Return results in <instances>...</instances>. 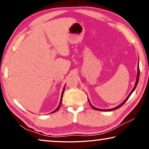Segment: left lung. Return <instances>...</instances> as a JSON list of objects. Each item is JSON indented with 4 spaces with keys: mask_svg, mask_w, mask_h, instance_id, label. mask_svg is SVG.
<instances>
[{
    "mask_svg": "<svg viewBox=\"0 0 149 149\" xmlns=\"http://www.w3.org/2000/svg\"><path fill=\"white\" fill-rule=\"evenodd\" d=\"M137 71H138V73H137V79H136V82H135V85L134 87H133V89H132V91H131V93H130V95L127 96V97L126 98V99H125L124 101H123L122 103H121V104H120L119 106H118V107H115V108H112V109H106V110H104V109H99V108H95V107H93V106L91 104V103L90 102V101H89V99H88V101H89V104H90V106H91V108H93V109H94V110H100V111H107V112H108V111H112V110H115L118 109V108H120L121 107H122V106L123 105V104H124V103H125L126 101H127V99H129L130 97V96H131V95L132 94V93H133V91H134V90L135 89V88H136V87H137V84H138V82H139V75H140V71H139V64H138V66H137Z\"/></svg>",
    "mask_w": 149,
    "mask_h": 149,
    "instance_id": "1",
    "label": "left lung"
}]
</instances>
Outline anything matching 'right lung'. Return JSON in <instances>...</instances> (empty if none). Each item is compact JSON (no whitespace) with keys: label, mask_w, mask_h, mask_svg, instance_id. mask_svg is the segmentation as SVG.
Returning <instances> with one entry per match:
<instances>
[{"label":"right lung","mask_w":149,"mask_h":149,"mask_svg":"<svg viewBox=\"0 0 149 149\" xmlns=\"http://www.w3.org/2000/svg\"><path fill=\"white\" fill-rule=\"evenodd\" d=\"M64 89H65V86L64 87V89H63V91H62V95H61V99H60V103H59V105H58V107H57V108L55 110H54L53 112H52V113H54V112H56V111H57L60 108V105H61V103H62V97H63V94H64ZM50 114H51V113H50Z\"/></svg>","instance_id":"add662e5"}]
</instances>
